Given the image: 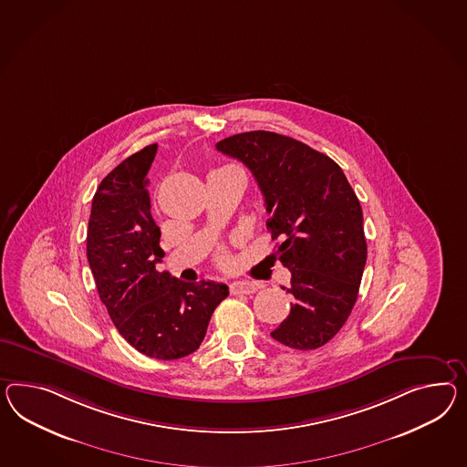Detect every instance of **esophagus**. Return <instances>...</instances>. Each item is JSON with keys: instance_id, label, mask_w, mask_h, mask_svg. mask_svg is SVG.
<instances>
[{"instance_id": "obj_1", "label": "esophagus", "mask_w": 467, "mask_h": 467, "mask_svg": "<svg viewBox=\"0 0 467 467\" xmlns=\"http://www.w3.org/2000/svg\"><path fill=\"white\" fill-rule=\"evenodd\" d=\"M257 291V285L249 283V281H235L230 285V293L232 295H252Z\"/></svg>"}]
</instances>
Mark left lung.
I'll return each mask as SVG.
<instances>
[{"instance_id":"obj_1","label":"left lung","mask_w":467,"mask_h":467,"mask_svg":"<svg viewBox=\"0 0 467 467\" xmlns=\"http://www.w3.org/2000/svg\"><path fill=\"white\" fill-rule=\"evenodd\" d=\"M216 150L244 162L263 192L275 255L291 271L293 305L271 337L283 346H325L347 322L368 259L359 200L330 157L286 135L237 133Z\"/></svg>"}]
</instances>
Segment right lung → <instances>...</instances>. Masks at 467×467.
I'll list each match as a JSON object with an SVG mask.
<instances>
[{
  "instance_id": "add662e5",
  "label": "right lung",
  "mask_w": 467,
  "mask_h": 467,
  "mask_svg": "<svg viewBox=\"0 0 467 467\" xmlns=\"http://www.w3.org/2000/svg\"><path fill=\"white\" fill-rule=\"evenodd\" d=\"M157 144L127 157L99 182L88 223L86 252L101 303L121 337L154 359H180L203 342L227 285L184 283L156 264L164 257L150 213L147 172Z\"/></svg>"
}]
</instances>
